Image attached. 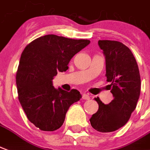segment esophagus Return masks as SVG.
I'll list each match as a JSON object with an SVG mask.
<instances>
[{
  "label": "esophagus",
  "instance_id": "1",
  "mask_svg": "<svg viewBox=\"0 0 150 150\" xmlns=\"http://www.w3.org/2000/svg\"><path fill=\"white\" fill-rule=\"evenodd\" d=\"M83 98L84 100H90L91 99V96L89 95H86V94H83Z\"/></svg>",
  "mask_w": 150,
  "mask_h": 150
}]
</instances>
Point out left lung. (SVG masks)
Instances as JSON below:
<instances>
[{
    "instance_id": "1",
    "label": "left lung",
    "mask_w": 150,
    "mask_h": 150,
    "mask_svg": "<svg viewBox=\"0 0 150 150\" xmlns=\"http://www.w3.org/2000/svg\"><path fill=\"white\" fill-rule=\"evenodd\" d=\"M98 44L105 56L106 81L111 83L114 99L104 104L95 98L98 110L90 122L95 129L108 133L122 127L136 108L141 92L140 73L133 53L122 43L98 40Z\"/></svg>"
}]
</instances>
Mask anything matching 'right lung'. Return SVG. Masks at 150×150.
Segmentation results:
<instances>
[{
    "label": "right lung",
    "instance_id": "1",
    "mask_svg": "<svg viewBox=\"0 0 150 150\" xmlns=\"http://www.w3.org/2000/svg\"><path fill=\"white\" fill-rule=\"evenodd\" d=\"M91 43L55 35L35 39L24 48L16 72L18 98L28 119L44 131H54L64 122L67 111L82 95L52 85L59 71H66L72 57Z\"/></svg>",
    "mask_w": 150,
    "mask_h": 150
}]
</instances>
